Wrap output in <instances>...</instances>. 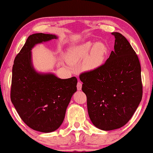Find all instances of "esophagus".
Wrapping results in <instances>:
<instances>
[{
  "label": "esophagus",
  "mask_w": 153,
  "mask_h": 153,
  "mask_svg": "<svg viewBox=\"0 0 153 153\" xmlns=\"http://www.w3.org/2000/svg\"><path fill=\"white\" fill-rule=\"evenodd\" d=\"M76 87H77V90H78V91H81V88H82V83H81L80 81H78Z\"/></svg>",
  "instance_id": "obj_1"
}]
</instances>
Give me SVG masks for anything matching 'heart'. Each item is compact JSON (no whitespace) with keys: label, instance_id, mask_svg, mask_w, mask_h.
I'll return each instance as SVG.
<instances>
[{"label":"heart","instance_id":"obj_1","mask_svg":"<svg viewBox=\"0 0 153 153\" xmlns=\"http://www.w3.org/2000/svg\"><path fill=\"white\" fill-rule=\"evenodd\" d=\"M107 52V46L104 43L88 41L72 48L70 50L69 58L72 62L85 60V68L93 70L103 64Z\"/></svg>","mask_w":153,"mask_h":153}]
</instances>
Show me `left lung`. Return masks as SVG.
Here are the masks:
<instances>
[{
	"instance_id": "8db88e82",
	"label": "left lung",
	"mask_w": 153,
	"mask_h": 153,
	"mask_svg": "<svg viewBox=\"0 0 153 153\" xmlns=\"http://www.w3.org/2000/svg\"><path fill=\"white\" fill-rule=\"evenodd\" d=\"M114 51L103 65L82 72V91L87 97L88 112L96 127L112 130L130 120L143 95L141 65L127 39L119 33Z\"/></svg>"
}]
</instances>
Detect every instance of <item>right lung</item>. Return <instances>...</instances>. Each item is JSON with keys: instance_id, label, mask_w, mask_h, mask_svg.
Masks as SVG:
<instances>
[{"instance_id": "add662e5", "label": "right lung", "mask_w": 153, "mask_h": 153, "mask_svg": "<svg viewBox=\"0 0 153 153\" xmlns=\"http://www.w3.org/2000/svg\"><path fill=\"white\" fill-rule=\"evenodd\" d=\"M56 35H30L14 61L10 98L20 118L34 130L51 132L63 122L71 97L76 91L75 76L61 79L35 72L30 50L35 45L56 39Z\"/></svg>"}]
</instances>
